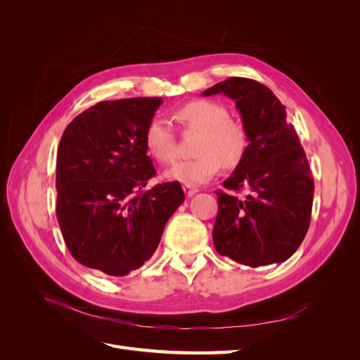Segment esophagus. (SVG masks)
Wrapping results in <instances>:
<instances>
[{
  "label": "esophagus",
  "mask_w": 360,
  "mask_h": 360,
  "mask_svg": "<svg viewBox=\"0 0 360 360\" xmlns=\"http://www.w3.org/2000/svg\"><path fill=\"white\" fill-rule=\"evenodd\" d=\"M183 191L186 193V197H193V195L198 192V189L191 186V184H183Z\"/></svg>",
  "instance_id": "obj_1"
}]
</instances>
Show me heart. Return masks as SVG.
<instances>
[{
  "mask_svg": "<svg viewBox=\"0 0 360 360\" xmlns=\"http://www.w3.org/2000/svg\"><path fill=\"white\" fill-rule=\"evenodd\" d=\"M174 118L183 130L198 132L193 144L197 156L176 163L165 172L167 179L200 184L213 179L221 167L233 169L240 165L249 147L248 130L242 122L230 117L222 103L195 99L177 108ZM144 143L148 153L160 163H171L177 156L176 132L167 120H150Z\"/></svg>",
  "mask_w": 360,
  "mask_h": 360,
  "instance_id": "b5f03b06",
  "label": "heart"
}]
</instances>
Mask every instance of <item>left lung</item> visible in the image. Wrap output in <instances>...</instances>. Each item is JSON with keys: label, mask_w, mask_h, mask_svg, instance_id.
<instances>
[{"label": "left lung", "mask_w": 360, "mask_h": 360, "mask_svg": "<svg viewBox=\"0 0 360 360\" xmlns=\"http://www.w3.org/2000/svg\"><path fill=\"white\" fill-rule=\"evenodd\" d=\"M219 93L236 101L249 135L246 155L224 188L248 193L237 198L214 192V248L250 267L282 263L296 252L311 222L314 179L307 155L285 106L266 85L228 78L202 96Z\"/></svg>", "instance_id": "left-lung-1"}]
</instances>
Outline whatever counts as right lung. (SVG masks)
I'll return each instance as SVG.
<instances>
[{"instance_id":"add662e5","label":"right lung","mask_w":360,"mask_h":360,"mask_svg":"<svg viewBox=\"0 0 360 360\" xmlns=\"http://www.w3.org/2000/svg\"><path fill=\"white\" fill-rule=\"evenodd\" d=\"M160 97L105 101L66 127L57 153V219L72 257L110 276L139 269L184 201L179 181L156 176L144 130Z\"/></svg>"}]
</instances>
